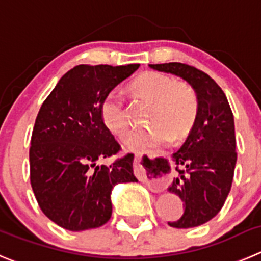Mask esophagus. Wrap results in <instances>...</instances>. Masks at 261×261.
<instances>
[{"label": "esophagus", "instance_id": "1", "mask_svg": "<svg viewBox=\"0 0 261 261\" xmlns=\"http://www.w3.org/2000/svg\"><path fill=\"white\" fill-rule=\"evenodd\" d=\"M134 161H135L136 169H139V167H140V164H139V162H140V154H135ZM147 182H148V187H149V189L153 192H161L165 189V184L162 181H153V180L152 181H148L147 180Z\"/></svg>", "mask_w": 261, "mask_h": 261}]
</instances>
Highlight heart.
<instances>
[{
    "mask_svg": "<svg viewBox=\"0 0 261 261\" xmlns=\"http://www.w3.org/2000/svg\"><path fill=\"white\" fill-rule=\"evenodd\" d=\"M131 90L138 96L153 104L149 130L136 131L128 138L127 147L143 150L158 147L170 138L180 140L186 138L196 123L199 101L197 92L187 82L176 81L174 77L160 72H144L131 84ZM101 116L107 127L118 139L125 140L131 133L125 99L112 91L101 106Z\"/></svg>",
    "mask_w": 261,
    "mask_h": 261,
    "instance_id": "b5f03b06",
    "label": "heart"
}]
</instances>
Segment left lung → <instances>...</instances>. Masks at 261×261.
Masks as SVG:
<instances>
[{
  "label": "left lung",
  "instance_id": "8db88e82",
  "mask_svg": "<svg viewBox=\"0 0 261 261\" xmlns=\"http://www.w3.org/2000/svg\"><path fill=\"white\" fill-rule=\"evenodd\" d=\"M161 72L182 77L196 90L198 116L182 147L174 154L179 177L169 187L186 210L174 228H193L218 215L232 188L237 152L234 118L223 90L207 73L182 63L150 64ZM166 166L170 169L169 160Z\"/></svg>",
  "mask_w": 261,
  "mask_h": 261
}]
</instances>
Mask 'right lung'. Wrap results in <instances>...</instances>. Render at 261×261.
I'll list each match as a JSON object with an SVG mask.
<instances>
[{
    "label": "right lung",
    "mask_w": 261,
    "mask_h": 261,
    "mask_svg": "<svg viewBox=\"0 0 261 261\" xmlns=\"http://www.w3.org/2000/svg\"><path fill=\"white\" fill-rule=\"evenodd\" d=\"M140 64H80L65 73L41 106L29 148L31 186L42 213L72 232L104 225L111 192L138 181L134 154L97 165L122 149L104 123L107 95Z\"/></svg>",
    "instance_id": "1"
}]
</instances>
